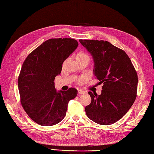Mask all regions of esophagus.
<instances>
[{
    "label": "esophagus",
    "mask_w": 154,
    "mask_h": 154,
    "mask_svg": "<svg viewBox=\"0 0 154 154\" xmlns=\"http://www.w3.org/2000/svg\"><path fill=\"white\" fill-rule=\"evenodd\" d=\"M78 94H85V91H83L82 89H78Z\"/></svg>",
    "instance_id": "34e87169"
}]
</instances>
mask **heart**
Listing matches in <instances>:
<instances>
[{
  "label": "heart",
  "mask_w": 154,
  "mask_h": 154,
  "mask_svg": "<svg viewBox=\"0 0 154 154\" xmlns=\"http://www.w3.org/2000/svg\"><path fill=\"white\" fill-rule=\"evenodd\" d=\"M79 56H80V57H87L86 54H83V53H80V54H79V55H78V57H79Z\"/></svg>",
  "instance_id": "1"
}]
</instances>
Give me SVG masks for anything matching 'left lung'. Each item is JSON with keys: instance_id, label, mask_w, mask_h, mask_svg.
<instances>
[{"instance_id": "obj_1", "label": "left lung", "mask_w": 154, "mask_h": 154, "mask_svg": "<svg viewBox=\"0 0 154 154\" xmlns=\"http://www.w3.org/2000/svg\"><path fill=\"white\" fill-rule=\"evenodd\" d=\"M80 42L93 58L94 76L103 83L100 95L88 92L91 103L85 107L86 114L97 124H113L123 117L136 98L137 72L127 53L109 42Z\"/></svg>"}]
</instances>
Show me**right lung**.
I'll return each mask as SVG.
<instances>
[{
    "label": "right lung",
    "mask_w": 154,
    "mask_h": 154,
    "mask_svg": "<svg viewBox=\"0 0 154 154\" xmlns=\"http://www.w3.org/2000/svg\"><path fill=\"white\" fill-rule=\"evenodd\" d=\"M72 38H52L27 56L18 79L22 105L27 114L42 126H53L64 118L70 100L78 91L69 88L57 91L54 78L62 71L63 62L78 48Z\"/></svg>",
    "instance_id": "add662e5"
}]
</instances>
